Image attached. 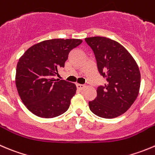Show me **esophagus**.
Masks as SVG:
<instances>
[{"mask_svg": "<svg viewBox=\"0 0 155 155\" xmlns=\"http://www.w3.org/2000/svg\"><path fill=\"white\" fill-rule=\"evenodd\" d=\"M76 87H77L78 89L82 90L85 87V85H82V84H76Z\"/></svg>", "mask_w": 155, "mask_h": 155, "instance_id": "1", "label": "esophagus"}]
</instances>
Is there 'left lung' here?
Returning <instances> with one entry per match:
<instances>
[{
    "label": "left lung",
    "instance_id": "1",
    "mask_svg": "<svg viewBox=\"0 0 155 155\" xmlns=\"http://www.w3.org/2000/svg\"><path fill=\"white\" fill-rule=\"evenodd\" d=\"M85 40L94 51L99 73L106 79L104 86L97 87L94 100L88 102L90 110L100 117H117L128 110L139 94V67L117 41L101 36Z\"/></svg>",
    "mask_w": 155,
    "mask_h": 155
}]
</instances>
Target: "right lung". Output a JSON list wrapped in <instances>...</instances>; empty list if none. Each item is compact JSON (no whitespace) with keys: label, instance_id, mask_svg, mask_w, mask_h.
<instances>
[{"label":"right lung","instance_id":"right-lung-1","mask_svg":"<svg viewBox=\"0 0 155 155\" xmlns=\"http://www.w3.org/2000/svg\"><path fill=\"white\" fill-rule=\"evenodd\" d=\"M81 39L54 38L30 47L16 66V86L27 109L42 118H53L68 110L76 86L65 80L55 79L58 69L64 67L70 51Z\"/></svg>","mask_w":155,"mask_h":155}]
</instances>
